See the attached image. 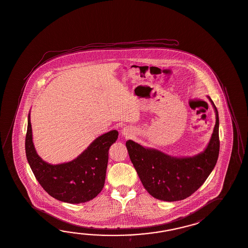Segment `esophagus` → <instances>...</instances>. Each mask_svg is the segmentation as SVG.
Listing matches in <instances>:
<instances>
[{
  "mask_svg": "<svg viewBox=\"0 0 248 248\" xmlns=\"http://www.w3.org/2000/svg\"><path fill=\"white\" fill-rule=\"evenodd\" d=\"M121 135L123 136V137H125L126 139H129V138H131L133 136V130L131 127H124L122 128V130H121Z\"/></svg>",
  "mask_w": 248,
  "mask_h": 248,
  "instance_id": "esophagus-1",
  "label": "esophagus"
}]
</instances>
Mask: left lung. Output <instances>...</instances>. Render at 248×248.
<instances>
[{
	"label": "left lung",
	"instance_id": "1",
	"mask_svg": "<svg viewBox=\"0 0 248 248\" xmlns=\"http://www.w3.org/2000/svg\"><path fill=\"white\" fill-rule=\"evenodd\" d=\"M216 122L205 149L194 156L176 157L132 140L126 142L128 155L144 188L156 199L175 202L195 193L213 171L219 157V114L212 99Z\"/></svg>",
	"mask_w": 248,
	"mask_h": 248
}]
</instances>
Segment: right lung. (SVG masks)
<instances>
[{
  "mask_svg": "<svg viewBox=\"0 0 248 248\" xmlns=\"http://www.w3.org/2000/svg\"><path fill=\"white\" fill-rule=\"evenodd\" d=\"M119 133L111 130L94 139L87 149L72 161L51 164L37 155L33 142L30 112L26 136V155L35 179L53 198L69 203L93 199L104 187L108 152Z\"/></svg>",
  "mask_w": 248,
  "mask_h": 248,
  "instance_id": "right-lung-1",
  "label": "right lung"
}]
</instances>
